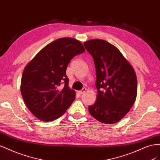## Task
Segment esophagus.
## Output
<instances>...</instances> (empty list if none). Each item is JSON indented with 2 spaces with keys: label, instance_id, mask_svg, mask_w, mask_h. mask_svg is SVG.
Masks as SVG:
<instances>
[{
  "label": "esophagus",
  "instance_id": "34e87169",
  "mask_svg": "<svg viewBox=\"0 0 160 160\" xmlns=\"http://www.w3.org/2000/svg\"><path fill=\"white\" fill-rule=\"evenodd\" d=\"M86 91V88H82V89L80 91H78V94H84L85 92Z\"/></svg>",
  "mask_w": 160,
  "mask_h": 160
}]
</instances>
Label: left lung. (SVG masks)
<instances>
[{"instance_id":"left-lung-1","label":"left lung","mask_w":160,"mask_h":160,"mask_svg":"<svg viewBox=\"0 0 160 160\" xmlns=\"http://www.w3.org/2000/svg\"><path fill=\"white\" fill-rule=\"evenodd\" d=\"M84 45L93 58L97 73V100L88 107V111L102 123L117 122L135 102V72L119 49L107 41L90 39L84 42Z\"/></svg>"}]
</instances>
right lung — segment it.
<instances>
[{"label": "right lung", "mask_w": 160, "mask_h": 160, "mask_svg": "<svg viewBox=\"0 0 160 160\" xmlns=\"http://www.w3.org/2000/svg\"><path fill=\"white\" fill-rule=\"evenodd\" d=\"M84 52L80 41L62 38L45 46L25 66L21 95L27 107L40 121L57 119L74 100L76 92L68 86L66 69L73 58Z\"/></svg>", "instance_id": "add662e5"}]
</instances>
